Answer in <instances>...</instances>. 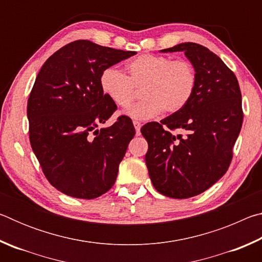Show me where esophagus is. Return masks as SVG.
Returning a JSON list of instances; mask_svg holds the SVG:
<instances>
[{
	"instance_id": "obj_1",
	"label": "esophagus",
	"mask_w": 262,
	"mask_h": 262,
	"mask_svg": "<svg viewBox=\"0 0 262 262\" xmlns=\"http://www.w3.org/2000/svg\"><path fill=\"white\" fill-rule=\"evenodd\" d=\"M134 123V127H135V130H136V135H140L141 134V127H142V125H141V122L140 121H134L133 122Z\"/></svg>"
}]
</instances>
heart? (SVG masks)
<instances>
[{"instance_id":"heart-1","label":"heart","mask_w":262,"mask_h":262,"mask_svg":"<svg viewBox=\"0 0 262 262\" xmlns=\"http://www.w3.org/2000/svg\"><path fill=\"white\" fill-rule=\"evenodd\" d=\"M129 76L120 69L108 67L100 74L103 94L119 107H127L141 88L143 99L126 113L137 120H148L159 113H177L187 106L198 85L194 64L188 60H172L156 54H142L127 66Z\"/></svg>"}]
</instances>
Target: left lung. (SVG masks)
<instances>
[{
  "instance_id": "1",
  "label": "left lung",
  "mask_w": 262,
  "mask_h": 262,
  "mask_svg": "<svg viewBox=\"0 0 262 262\" xmlns=\"http://www.w3.org/2000/svg\"><path fill=\"white\" fill-rule=\"evenodd\" d=\"M162 52H185L198 85L186 107L141 128L149 145L145 163L159 193L187 199L228 171L243 125L242 92L236 75L207 47L183 42Z\"/></svg>"
}]
</instances>
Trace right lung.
I'll list each match as a JSON object with an SVG mask.
<instances>
[{"instance_id": "1", "label": "right lung", "mask_w": 262, "mask_h": 262, "mask_svg": "<svg viewBox=\"0 0 262 262\" xmlns=\"http://www.w3.org/2000/svg\"><path fill=\"white\" fill-rule=\"evenodd\" d=\"M135 54L76 40L48 57L35 78L28 100L31 147L47 180L63 194L91 200L114 185L135 128L120 115L98 129L117 110L99 77Z\"/></svg>"}]
</instances>
